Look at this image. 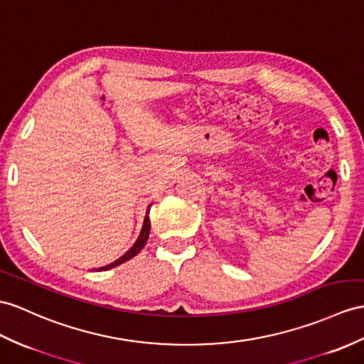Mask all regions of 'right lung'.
I'll return each mask as SVG.
<instances>
[{"label": "right lung", "instance_id": "add662e5", "mask_svg": "<svg viewBox=\"0 0 364 364\" xmlns=\"http://www.w3.org/2000/svg\"><path fill=\"white\" fill-rule=\"evenodd\" d=\"M149 208H151V205H148V208H146L144 227H141V232H140V235H139V237H137V241L134 242V245H132L131 249H129L125 255L120 256V258H119L117 261H114V262H111V264H108V265H105V267H100L97 272L109 270V269H112V267H117V265H120V264H123V262H127V261L131 259V258H134V256H136L141 249H144L146 241H148V236H149V228H151V224H149Z\"/></svg>", "mask_w": 364, "mask_h": 364}]
</instances>
